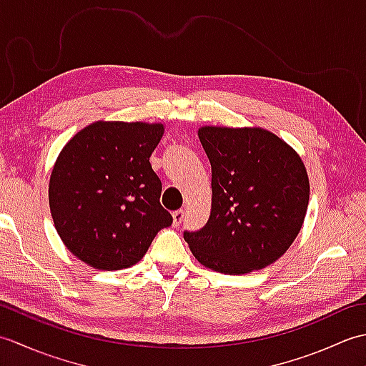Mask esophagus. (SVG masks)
Here are the masks:
<instances>
[{
  "instance_id": "obj_1",
  "label": "esophagus",
  "mask_w": 366,
  "mask_h": 366,
  "mask_svg": "<svg viewBox=\"0 0 366 366\" xmlns=\"http://www.w3.org/2000/svg\"><path fill=\"white\" fill-rule=\"evenodd\" d=\"M184 217H185V212L182 211V209H179V211L173 212V223H174V227H181V223L184 222Z\"/></svg>"
}]
</instances>
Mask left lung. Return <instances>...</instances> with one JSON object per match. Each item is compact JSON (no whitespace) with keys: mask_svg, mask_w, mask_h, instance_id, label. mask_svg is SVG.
<instances>
[{"mask_svg":"<svg viewBox=\"0 0 366 366\" xmlns=\"http://www.w3.org/2000/svg\"><path fill=\"white\" fill-rule=\"evenodd\" d=\"M212 168L211 217L184 231L203 266L229 275L259 270L285 254L305 219L310 184L303 162L264 129L201 127Z\"/></svg>","mask_w":366,"mask_h":366,"instance_id":"8db88e82","label":"left lung"}]
</instances>
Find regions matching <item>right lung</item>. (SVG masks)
Instances as JSON below:
<instances>
[{
	"instance_id": "right-lung-1",
	"label": "right lung",
	"mask_w": 366,
	"mask_h": 366,
	"mask_svg": "<svg viewBox=\"0 0 366 366\" xmlns=\"http://www.w3.org/2000/svg\"><path fill=\"white\" fill-rule=\"evenodd\" d=\"M162 135V124L99 121L61 151L50 211L64 245L83 262L102 270L134 266L173 223L149 162Z\"/></svg>"
}]
</instances>
